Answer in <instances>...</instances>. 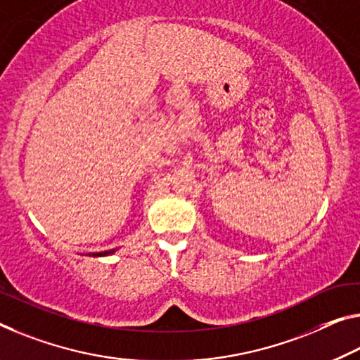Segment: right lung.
Listing matches in <instances>:
<instances>
[{"label":"right lung","instance_id":"add662e5","mask_svg":"<svg viewBox=\"0 0 360 360\" xmlns=\"http://www.w3.org/2000/svg\"><path fill=\"white\" fill-rule=\"evenodd\" d=\"M115 251H117V248H115V250L104 251V252H93V254H90V256H93V257H104V256H110V254H114Z\"/></svg>","mask_w":360,"mask_h":360}]
</instances>
